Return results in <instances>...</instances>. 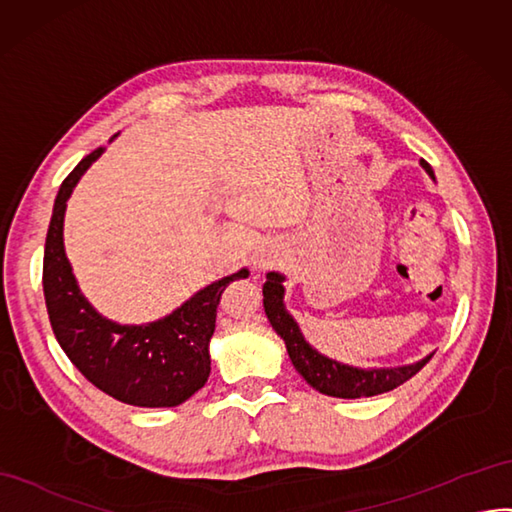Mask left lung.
<instances>
[{"label":"left lung","instance_id":"obj_1","mask_svg":"<svg viewBox=\"0 0 512 512\" xmlns=\"http://www.w3.org/2000/svg\"><path fill=\"white\" fill-rule=\"evenodd\" d=\"M420 163L422 168L433 176L431 165L424 159ZM282 282L284 275L275 271L267 273V282L262 286V295H265L262 303H265L267 319L271 327L278 331V336L284 340L290 362H293L299 375L321 394L336 398H364L390 392L398 388V385L409 381L416 372H420L428 364V359L433 357L431 353L416 364L398 368H353L336 362V359H329L310 347L293 316L286 312Z\"/></svg>","mask_w":512,"mask_h":512}]
</instances>
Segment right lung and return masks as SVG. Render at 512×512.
<instances>
[{"label":"right lung","mask_w":512,"mask_h":512,"mask_svg":"<svg viewBox=\"0 0 512 512\" xmlns=\"http://www.w3.org/2000/svg\"><path fill=\"white\" fill-rule=\"evenodd\" d=\"M101 155L103 148H96L77 163L53 204L43 260L49 321L68 359L101 392L133 407H176L209 379V342L219 297L230 282L247 278L250 271L241 269L198 290L155 323L120 325L101 316L81 295L62 237L66 200L81 174Z\"/></svg>","instance_id":"1"}]
</instances>
